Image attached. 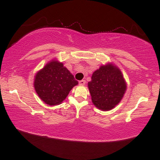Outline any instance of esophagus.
<instances>
[{
	"label": "esophagus",
	"instance_id": "34e87169",
	"mask_svg": "<svg viewBox=\"0 0 160 160\" xmlns=\"http://www.w3.org/2000/svg\"><path fill=\"white\" fill-rule=\"evenodd\" d=\"M79 84H80V85H81V86L85 85V84H86V81H85V80H80V81H79Z\"/></svg>",
	"mask_w": 160,
	"mask_h": 160
}]
</instances>
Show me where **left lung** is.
<instances>
[{
  "mask_svg": "<svg viewBox=\"0 0 160 160\" xmlns=\"http://www.w3.org/2000/svg\"><path fill=\"white\" fill-rule=\"evenodd\" d=\"M88 82L92 102L102 111H110L117 105L126 90V82L120 70L108 63L94 71Z\"/></svg>",
  "mask_w": 160,
  "mask_h": 160,
  "instance_id": "1",
  "label": "left lung"
}]
</instances>
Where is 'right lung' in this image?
Instances as JSON below:
<instances>
[{
  "instance_id": "obj_1",
  "label": "right lung",
  "mask_w": 160,
  "mask_h": 160,
  "mask_svg": "<svg viewBox=\"0 0 160 160\" xmlns=\"http://www.w3.org/2000/svg\"><path fill=\"white\" fill-rule=\"evenodd\" d=\"M78 82L62 62L54 59L46 65L34 77L37 94L49 105L61 104Z\"/></svg>"
}]
</instances>
